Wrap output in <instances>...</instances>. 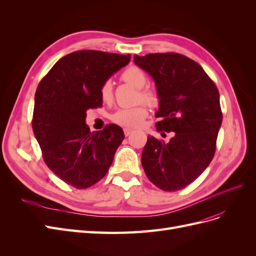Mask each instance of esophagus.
<instances>
[{"instance_id": "34e87169", "label": "esophagus", "mask_w": 256, "mask_h": 256, "mask_svg": "<svg viewBox=\"0 0 256 256\" xmlns=\"http://www.w3.org/2000/svg\"><path fill=\"white\" fill-rule=\"evenodd\" d=\"M124 134H125L126 136H130L131 134H132V130L126 128V129H124Z\"/></svg>"}]
</instances>
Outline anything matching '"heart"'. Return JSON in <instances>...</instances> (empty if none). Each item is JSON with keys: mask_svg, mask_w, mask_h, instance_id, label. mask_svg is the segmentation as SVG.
<instances>
[{"mask_svg": "<svg viewBox=\"0 0 256 256\" xmlns=\"http://www.w3.org/2000/svg\"><path fill=\"white\" fill-rule=\"evenodd\" d=\"M122 81L132 85L138 90V99L148 106H156L159 102L158 95L154 90L145 88L148 82L147 76L143 69L136 66H130L120 74ZM100 97L104 102H110L113 98V88L110 81H106L100 88ZM148 115L147 108L144 104L134 108L120 109L112 115V120L118 125L126 128H138L144 122Z\"/></svg>", "mask_w": 256, "mask_h": 256, "instance_id": "obj_1", "label": "heart"}]
</instances>
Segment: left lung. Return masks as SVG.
Returning <instances> with one entry per match:
<instances>
[{
  "label": "left lung",
  "instance_id": "left-lung-1",
  "mask_svg": "<svg viewBox=\"0 0 256 256\" xmlns=\"http://www.w3.org/2000/svg\"><path fill=\"white\" fill-rule=\"evenodd\" d=\"M134 60L156 84L157 131L175 132L168 143L147 138L141 158L145 174L161 190H182L214 158L222 122L218 88L200 65L182 54L150 53Z\"/></svg>",
  "mask_w": 256,
  "mask_h": 256
}]
</instances>
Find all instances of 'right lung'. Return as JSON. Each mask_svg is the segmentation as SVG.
Segmentation results:
<instances>
[{
  "instance_id": "1",
  "label": "right lung",
  "mask_w": 256,
  "mask_h": 256,
  "mask_svg": "<svg viewBox=\"0 0 256 256\" xmlns=\"http://www.w3.org/2000/svg\"><path fill=\"white\" fill-rule=\"evenodd\" d=\"M130 62L122 56L81 50L58 60L38 84L32 127L46 164L60 180L86 189L109 171L124 131L114 124L90 132L86 111L102 106L100 88Z\"/></svg>"
}]
</instances>
